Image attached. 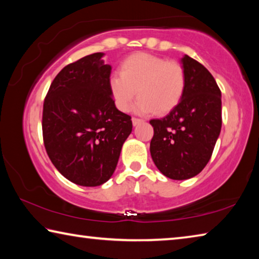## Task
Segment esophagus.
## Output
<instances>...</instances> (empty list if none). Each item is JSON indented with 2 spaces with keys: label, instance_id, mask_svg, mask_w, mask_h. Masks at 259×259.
<instances>
[{
  "label": "esophagus",
  "instance_id": "esophagus-1",
  "mask_svg": "<svg viewBox=\"0 0 259 259\" xmlns=\"http://www.w3.org/2000/svg\"><path fill=\"white\" fill-rule=\"evenodd\" d=\"M133 124L134 125H137V124H139V123H142L143 122V120H140V119H137V117H133Z\"/></svg>",
  "mask_w": 259,
  "mask_h": 259
}]
</instances>
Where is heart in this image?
Instances as JSON below:
<instances>
[{
    "instance_id": "obj_1",
    "label": "heart",
    "mask_w": 259,
    "mask_h": 259,
    "mask_svg": "<svg viewBox=\"0 0 259 259\" xmlns=\"http://www.w3.org/2000/svg\"><path fill=\"white\" fill-rule=\"evenodd\" d=\"M120 75L109 78L108 89L116 108L128 112L135 98L136 112L164 115L178 106L185 93L186 76L177 61L146 52L130 55L121 61Z\"/></svg>"
}]
</instances>
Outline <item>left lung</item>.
<instances>
[{"label":"left lung","mask_w":259,"mask_h":259,"mask_svg":"<svg viewBox=\"0 0 259 259\" xmlns=\"http://www.w3.org/2000/svg\"><path fill=\"white\" fill-rule=\"evenodd\" d=\"M182 65L186 87L181 103L166 116L150 121L152 159L165 177L176 181L202 171L222 129V94L213 76L187 55Z\"/></svg>","instance_id":"obj_1"}]
</instances>
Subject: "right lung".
I'll list each match as a JSON object with an SVG mask.
<instances>
[{"mask_svg":"<svg viewBox=\"0 0 259 259\" xmlns=\"http://www.w3.org/2000/svg\"><path fill=\"white\" fill-rule=\"evenodd\" d=\"M96 52L65 66L43 104L46 151L56 169L81 186L112 177L133 130L131 116L116 108L108 89L111 65Z\"/></svg>","mask_w":259,"mask_h":259,"instance_id":"add662e5","label":"right lung"}]
</instances>
